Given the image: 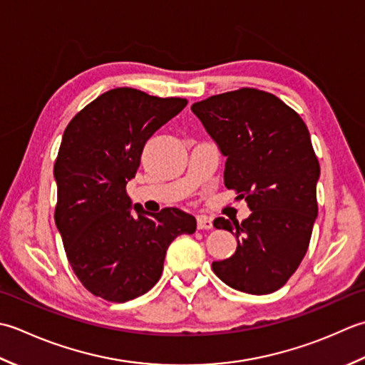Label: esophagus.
Segmentation results:
<instances>
[{
  "mask_svg": "<svg viewBox=\"0 0 365 365\" xmlns=\"http://www.w3.org/2000/svg\"><path fill=\"white\" fill-rule=\"evenodd\" d=\"M197 228L198 230H211L212 228V219L207 215H198L197 217Z\"/></svg>",
  "mask_w": 365,
  "mask_h": 365,
  "instance_id": "esophagus-1",
  "label": "esophagus"
}]
</instances>
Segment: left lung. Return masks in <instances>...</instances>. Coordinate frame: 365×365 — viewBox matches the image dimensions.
Returning <instances> with one entry per match:
<instances>
[{"instance_id": "1", "label": "left lung", "mask_w": 365, "mask_h": 365, "mask_svg": "<svg viewBox=\"0 0 365 365\" xmlns=\"http://www.w3.org/2000/svg\"><path fill=\"white\" fill-rule=\"evenodd\" d=\"M192 111L227 158V189L252 211L241 224L214 220L235 233L237 247L212 271L237 292H276L301 264L318 214L319 163L307 125L276 96L254 88L211 96Z\"/></svg>"}]
</instances>
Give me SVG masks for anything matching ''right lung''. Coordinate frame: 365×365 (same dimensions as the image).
Listing matches in <instances>:
<instances>
[{
  "label": "right lung",
  "mask_w": 365,
  "mask_h": 365,
  "mask_svg": "<svg viewBox=\"0 0 365 365\" xmlns=\"http://www.w3.org/2000/svg\"><path fill=\"white\" fill-rule=\"evenodd\" d=\"M187 106L116 88L78 111L64 130L55 162V224L78 280L94 296L125 302L158 284L168 245L197 228L178 207L158 214L133 206L125 185L135 178L145 143Z\"/></svg>",
  "instance_id": "right-lung-1"
}]
</instances>
